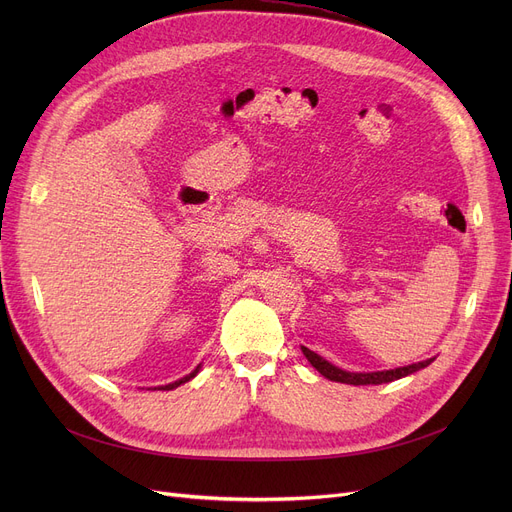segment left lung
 <instances>
[{
	"label": "left lung",
	"mask_w": 512,
	"mask_h": 512,
	"mask_svg": "<svg viewBox=\"0 0 512 512\" xmlns=\"http://www.w3.org/2000/svg\"><path fill=\"white\" fill-rule=\"evenodd\" d=\"M303 355L307 357V361L324 375V378H328L330 382H340V384H351V386H367V384H388V382H394V380H400V378H407V375L427 367L429 363H434L436 357L432 359H425V361H419V363H413V365H405V367H396V369H386V371H369V373H361V371H346V369H340L336 365H332L330 361H326L324 357H319L317 353L309 351L307 346H301Z\"/></svg>",
	"instance_id": "left-lung-1"
}]
</instances>
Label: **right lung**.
Returning a JSON list of instances; mask_svg holds the SVG:
<instances>
[{
    "label": "right lung",
    "mask_w": 512,
    "mask_h": 512,
    "mask_svg": "<svg viewBox=\"0 0 512 512\" xmlns=\"http://www.w3.org/2000/svg\"><path fill=\"white\" fill-rule=\"evenodd\" d=\"M201 371V363L188 373V375H184V378H180V380H176V382H172V384H166V386H157V388H151V390H174V388H178V386H182V384H186V382H191L195 375Z\"/></svg>",
    "instance_id": "obj_1"
}]
</instances>
